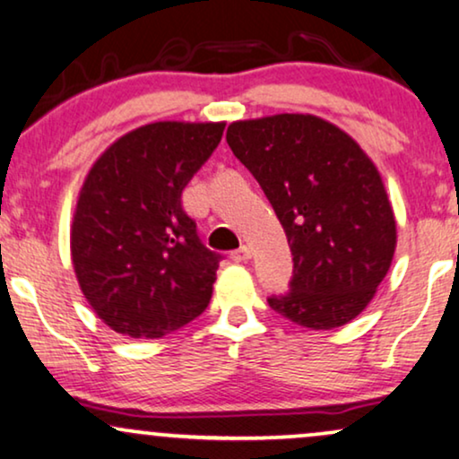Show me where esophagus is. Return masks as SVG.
I'll use <instances>...</instances> for the list:
<instances>
[{
  "label": "esophagus",
  "mask_w": 459,
  "mask_h": 459,
  "mask_svg": "<svg viewBox=\"0 0 459 459\" xmlns=\"http://www.w3.org/2000/svg\"><path fill=\"white\" fill-rule=\"evenodd\" d=\"M231 259H234L236 264H245V262H248V259H251V248H248V247H240L238 251L231 253Z\"/></svg>",
  "instance_id": "esophagus-1"
}]
</instances>
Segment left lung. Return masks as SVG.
Masks as SVG:
<instances>
[{
    "label": "left lung",
    "mask_w": 459,
    "mask_h": 459,
    "mask_svg": "<svg viewBox=\"0 0 459 459\" xmlns=\"http://www.w3.org/2000/svg\"><path fill=\"white\" fill-rule=\"evenodd\" d=\"M228 144L255 177L293 255L290 291L268 304L293 324L332 330L375 298L395 251L385 185L359 144L313 115L236 121Z\"/></svg>",
    "instance_id": "obj_1"
}]
</instances>
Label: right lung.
<instances>
[{
  "label": "right lung",
  "mask_w": 459,
  "mask_h": 459,
  "mask_svg": "<svg viewBox=\"0 0 459 459\" xmlns=\"http://www.w3.org/2000/svg\"><path fill=\"white\" fill-rule=\"evenodd\" d=\"M225 123H149L112 143L84 178L70 248L78 285L110 330L161 338L206 310L219 253L180 195Z\"/></svg>",
  "instance_id": "1"
}]
</instances>
